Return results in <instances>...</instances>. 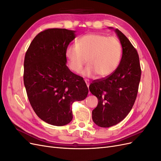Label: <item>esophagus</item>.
Here are the masks:
<instances>
[{"instance_id":"obj_1","label":"esophagus","mask_w":161,"mask_h":161,"mask_svg":"<svg viewBox=\"0 0 161 161\" xmlns=\"http://www.w3.org/2000/svg\"><path fill=\"white\" fill-rule=\"evenodd\" d=\"M85 83L86 84V86H87V87H88L89 88V85H90V82H89V80H85Z\"/></svg>"}]
</instances>
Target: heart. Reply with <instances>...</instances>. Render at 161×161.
<instances>
[{"mask_svg": "<svg viewBox=\"0 0 161 161\" xmlns=\"http://www.w3.org/2000/svg\"><path fill=\"white\" fill-rule=\"evenodd\" d=\"M65 55L70 69L79 72L85 63L88 66L82 72L85 76L106 77L118 68L121 56V46L118 39L98 33H89L78 38L75 46L66 47Z\"/></svg>", "mask_w": 161, "mask_h": 161, "instance_id": "obj_1", "label": "heart"}]
</instances>
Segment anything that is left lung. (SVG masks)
<instances>
[{
    "label": "left lung",
    "instance_id": "obj_1",
    "mask_svg": "<svg viewBox=\"0 0 161 161\" xmlns=\"http://www.w3.org/2000/svg\"><path fill=\"white\" fill-rule=\"evenodd\" d=\"M115 31L122 46L119 64L112 74L93 80L89 86L91 93L98 99L92 118L102 128L118 124L128 115L137 97L141 77L137 51L122 32L118 29Z\"/></svg>",
    "mask_w": 161,
    "mask_h": 161
}]
</instances>
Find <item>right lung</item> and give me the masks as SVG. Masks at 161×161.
<instances>
[{
	"mask_svg": "<svg viewBox=\"0 0 161 161\" xmlns=\"http://www.w3.org/2000/svg\"><path fill=\"white\" fill-rule=\"evenodd\" d=\"M75 32L53 28L39 33L25 56L23 81L29 101L39 118L53 125L70 123L72 103L89 92L83 79L66 64L65 51Z\"/></svg>",
	"mask_w": 161,
	"mask_h": 161,
	"instance_id": "obj_1",
	"label": "right lung"
}]
</instances>
